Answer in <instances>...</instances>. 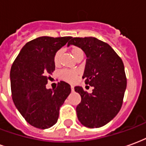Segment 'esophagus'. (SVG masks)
<instances>
[{
    "label": "esophagus",
    "instance_id": "esophagus-1",
    "mask_svg": "<svg viewBox=\"0 0 146 146\" xmlns=\"http://www.w3.org/2000/svg\"><path fill=\"white\" fill-rule=\"evenodd\" d=\"M71 91H72V92H73V91H74V88H73V86H72V85H71Z\"/></svg>",
    "mask_w": 146,
    "mask_h": 146
}]
</instances>
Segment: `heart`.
I'll return each mask as SVG.
<instances>
[{
	"mask_svg": "<svg viewBox=\"0 0 146 146\" xmlns=\"http://www.w3.org/2000/svg\"><path fill=\"white\" fill-rule=\"evenodd\" d=\"M71 54H73V56L76 59H78L79 58L84 57V52L83 51L78 47H73L71 48ZM61 56H62V51L61 50H58L54 55V63L57 66L60 62ZM59 76L62 80H63L65 81L70 83H73L77 78V72L75 70H67V69H64V70H61L59 73Z\"/></svg>",
	"mask_w": 146,
	"mask_h": 146,
	"instance_id": "obj_1",
	"label": "heart"
}]
</instances>
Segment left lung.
Masks as SVG:
<instances>
[{
    "instance_id": "1",
    "label": "left lung",
    "mask_w": 146,
    "mask_h": 146,
    "mask_svg": "<svg viewBox=\"0 0 146 146\" xmlns=\"http://www.w3.org/2000/svg\"><path fill=\"white\" fill-rule=\"evenodd\" d=\"M70 44L85 52L82 78L86 84L94 87L91 94L81 87L74 88L81 97L76 109L77 118L87 127H102L116 116L122 106L127 88L123 62L107 43L95 37H72L68 46Z\"/></svg>"
}]
</instances>
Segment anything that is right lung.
I'll list each match as a JSON object with an SVG mask.
<instances>
[{
	"label": "right lung",
	"mask_w": 146,
	"mask_h": 146,
	"mask_svg": "<svg viewBox=\"0 0 146 146\" xmlns=\"http://www.w3.org/2000/svg\"><path fill=\"white\" fill-rule=\"evenodd\" d=\"M72 36H40L27 42L10 72L11 97L19 113L30 125L47 129L55 124L59 110L71 92L69 84L58 83L54 91L46 88L55 70L54 53Z\"/></svg>",
	"instance_id": "1"
}]
</instances>
